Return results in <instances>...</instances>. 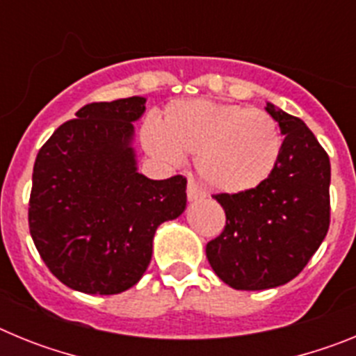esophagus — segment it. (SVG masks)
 <instances>
[{
    "instance_id": "esophagus-1",
    "label": "esophagus",
    "mask_w": 356,
    "mask_h": 356,
    "mask_svg": "<svg viewBox=\"0 0 356 356\" xmlns=\"http://www.w3.org/2000/svg\"><path fill=\"white\" fill-rule=\"evenodd\" d=\"M207 193L201 188V185L197 184L196 180L193 178H188L187 181V197L188 201H194V200H201V197H205Z\"/></svg>"
}]
</instances>
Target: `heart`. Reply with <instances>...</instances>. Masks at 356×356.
<instances>
[{"instance_id": "1", "label": "heart", "mask_w": 356, "mask_h": 356, "mask_svg": "<svg viewBox=\"0 0 356 356\" xmlns=\"http://www.w3.org/2000/svg\"><path fill=\"white\" fill-rule=\"evenodd\" d=\"M143 140L160 159L197 155L200 175L222 193L259 187L282 153L278 124L267 112L212 99L171 103L160 115L159 128H143Z\"/></svg>"}]
</instances>
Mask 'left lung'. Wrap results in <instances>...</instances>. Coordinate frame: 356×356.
<instances>
[{
	"label": "left lung",
	"instance_id": "1",
	"mask_svg": "<svg viewBox=\"0 0 356 356\" xmlns=\"http://www.w3.org/2000/svg\"><path fill=\"white\" fill-rule=\"evenodd\" d=\"M282 143L275 171L244 193L213 194L226 225L207 244L216 275L237 291H264L300 275L330 228V159L300 118L267 103Z\"/></svg>",
	"mask_w": 356,
	"mask_h": 356
}]
</instances>
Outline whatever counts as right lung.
<instances>
[{
	"label": "right lung",
	"mask_w": 356,
	"mask_h": 356,
	"mask_svg": "<svg viewBox=\"0 0 356 356\" xmlns=\"http://www.w3.org/2000/svg\"><path fill=\"white\" fill-rule=\"evenodd\" d=\"M144 97L89 103L37 153L28 226L53 276L85 294H119L149 266L153 235L187 203V178L149 180L130 147Z\"/></svg>",
	"instance_id": "1"
}]
</instances>
